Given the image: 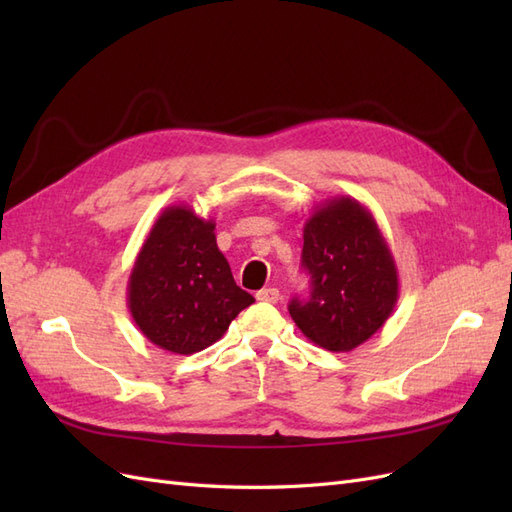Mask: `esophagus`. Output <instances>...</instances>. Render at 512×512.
<instances>
[{
    "instance_id": "obj_1",
    "label": "esophagus",
    "mask_w": 512,
    "mask_h": 512,
    "mask_svg": "<svg viewBox=\"0 0 512 512\" xmlns=\"http://www.w3.org/2000/svg\"><path fill=\"white\" fill-rule=\"evenodd\" d=\"M256 299L262 303H277L280 301V290L277 288H262L256 292Z\"/></svg>"
}]
</instances>
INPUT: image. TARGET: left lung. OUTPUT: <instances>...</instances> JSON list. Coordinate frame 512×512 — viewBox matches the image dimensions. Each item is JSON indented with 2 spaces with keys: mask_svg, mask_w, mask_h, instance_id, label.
Instances as JSON below:
<instances>
[{
  "mask_svg": "<svg viewBox=\"0 0 512 512\" xmlns=\"http://www.w3.org/2000/svg\"><path fill=\"white\" fill-rule=\"evenodd\" d=\"M303 267L312 275L307 301L288 312L301 333L331 352H350L382 329L399 299L389 243L371 211L352 196L324 200L303 228Z\"/></svg>",
  "mask_w": 512,
  "mask_h": 512,
  "instance_id": "obj_1",
  "label": "left lung"
}]
</instances>
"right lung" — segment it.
<instances>
[{"label": "right lung", "mask_w": 512, "mask_h": 512, "mask_svg": "<svg viewBox=\"0 0 512 512\" xmlns=\"http://www.w3.org/2000/svg\"><path fill=\"white\" fill-rule=\"evenodd\" d=\"M252 303L215 243V222L188 205L166 207L128 280V309L149 342L173 354L200 352Z\"/></svg>", "instance_id": "right-lung-1"}]
</instances>
